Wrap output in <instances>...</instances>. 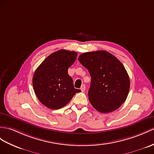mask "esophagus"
I'll return each instance as SVG.
<instances>
[{"instance_id":"1","label":"esophagus","mask_w":154,"mask_h":154,"mask_svg":"<svg viewBox=\"0 0 154 154\" xmlns=\"http://www.w3.org/2000/svg\"><path fill=\"white\" fill-rule=\"evenodd\" d=\"M80 89H81V91H82V92H84L85 90V85H82V86H81V88H80Z\"/></svg>"}]
</instances>
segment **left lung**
<instances>
[{"label": "left lung", "instance_id": "obj_1", "mask_svg": "<svg viewBox=\"0 0 154 154\" xmlns=\"http://www.w3.org/2000/svg\"><path fill=\"white\" fill-rule=\"evenodd\" d=\"M78 61L91 78L88 91L89 102L101 113L117 110L128 95L130 80L122 63L104 50L81 54Z\"/></svg>", "mask_w": 154, "mask_h": 154}]
</instances>
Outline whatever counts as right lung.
Returning a JSON list of instances; mask_svg holds the SVG:
<instances>
[{"label":"right lung","mask_w":154,"mask_h":154,"mask_svg":"<svg viewBox=\"0 0 154 154\" xmlns=\"http://www.w3.org/2000/svg\"><path fill=\"white\" fill-rule=\"evenodd\" d=\"M77 52L61 50L45 59L32 78L34 91L40 102L50 109L65 106L80 89H75L68 69L77 57Z\"/></svg>","instance_id":"obj_1"}]
</instances>
